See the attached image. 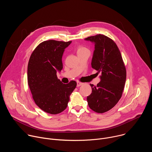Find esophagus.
<instances>
[{"instance_id":"obj_1","label":"esophagus","mask_w":152,"mask_h":152,"mask_svg":"<svg viewBox=\"0 0 152 152\" xmlns=\"http://www.w3.org/2000/svg\"><path fill=\"white\" fill-rule=\"evenodd\" d=\"M83 84V83L80 82H77V86H80Z\"/></svg>"}]
</instances>
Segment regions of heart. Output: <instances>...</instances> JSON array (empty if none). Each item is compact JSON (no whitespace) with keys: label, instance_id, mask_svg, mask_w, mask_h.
<instances>
[{"label":"heart","instance_id":"1","mask_svg":"<svg viewBox=\"0 0 152 152\" xmlns=\"http://www.w3.org/2000/svg\"><path fill=\"white\" fill-rule=\"evenodd\" d=\"M88 50V49L86 48V47L83 46H82V45H80V46H78L77 48H76V52H77V54L79 55L80 53H82L84 52H86Z\"/></svg>","mask_w":152,"mask_h":152}]
</instances>
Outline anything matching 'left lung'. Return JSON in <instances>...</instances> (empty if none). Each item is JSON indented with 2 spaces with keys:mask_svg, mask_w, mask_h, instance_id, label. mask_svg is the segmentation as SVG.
<instances>
[{
  "mask_svg": "<svg viewBox=\"0 0 152 152\" xmlns=\"http://www.w3.org/2000/svg\"><path fill=\"white\" fill-rule=\"evenodd\" d=\"M94 43L91 67L100 73L101 80L96 86L90 84L92 93L87 97L89 107L96 113L111 110L121 99L126 79V70L116 43L104 35L88 37Z\"/></svg>",
  "mask_w": 152,
  "mask_h": 152,
  "instance_id": "left-lung-1",
  "label": "left lung"
}]
</instances>
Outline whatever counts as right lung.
<instances>
[{"mask_svg":"<svg viewBox=\"0 0 152 152\" xmlns=\"http://www.w3.org/2000/svg\"><path fill=\"white\" fill-rule=\"evenodd\" d=\"M71 41L50 39L39 44L32 53L28 66V82L32 98L41 110L50 114L66 109L70 95L77 83L64 84L57 77L56 72L63 68L62 57Z\"/></svg>","mask_w":152,"mask_h":152,"instance_id":"obj_1","label":"right lung"}]
</instances>
